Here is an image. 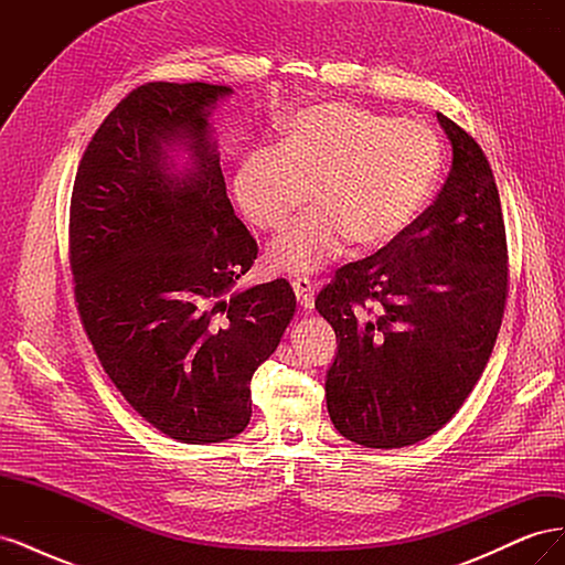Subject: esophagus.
Listing matches in <instances>:
<instances>
[{"instance_id": "esophagus-1", "label": "esophagus", "mask_w": 565, "mask_h": 565, "mask_svg": "<svg viewBox=\"0 0 565 565\" xmlns=\"http://www.w3.org/2000/svg\"><path fill=\"white\" fill-rule=\"evenodd\" d=\"M292 289H295L299 306H303V309H313L316 295H313V282L309 278H295Z\"/></svg>"}]
</instances>
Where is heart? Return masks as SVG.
<instances>
[{
  "mask_svg": "<svg viewBox=\"0 0 565 565\" xmlns=\"http://www.w3.org/2000/svg\"><path fill=\"white\" fill-rule=\"evenodd\" d=\"M443 169L434 129L353 104H318L280 125L276 150L237 167L235 200L249 224L278 233L309 195L313 212L266 252L273 273L301 276L351 243L377 254L398 243L429 207Z\"/></svg>",
  "mask_w": 565,
  "mask_h": 565,
  "instance_id": "b5f03b06",
  "label": "heart"
}]
</instances>
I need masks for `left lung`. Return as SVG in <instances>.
<instances>
[{
    "mask_svg": "<svg viewBox=\"0 0 565 565\" xmlns=\"http://www.w3.org/2000/svg\"><path fill=\"white\" fill-rule=\"evenodd\" d=\"M446 185L398 243L341 266L320 289L337 358L324 380L334 429L365 448H405L443 429L488 365L509 295L498 183L450 117Z\"/></svg>",
    "mask_w": 565,
    "mask_h": 565,
    "instance_id": "obj_1",
    "label": "left lung"
}]
</instances>
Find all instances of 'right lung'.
Returning <instances> with one entry per match:
<instances>
[{
    "mask_svg": "<svg viewBox=\"0 0 565 565\" xmlns=\"http://www.w3.org/2000/svg\"><path fill=\"white\" fill-rule=\"evenodd\" d=\"M228 94L204 82L129 92L92 136L71 200L75 301L100 365L150 426L195 446L245 431L252 374L297 309L285 278L235 287L256 241L207 122Z\"/></svg>",
    "mask_w": 565,
    "mask_h": 565,
    "instance_id": "1",
    "label": "right lung"
}]
</instances>
